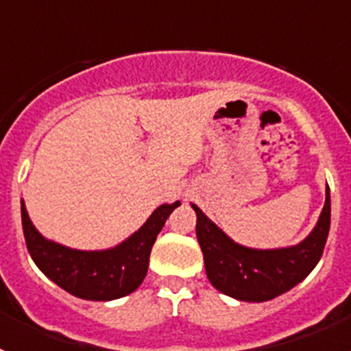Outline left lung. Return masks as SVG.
<instances>
[{"label": "left lung", "mask_w": 351, "mask_h": 351, "mask_svg": "<svg viewBox=\"0 0 351 351\" xmlns=\"http://www.w3.org/2000/svg\"><path fill=\"white\" fill-rule=\"evenodd\" d=\"M197 239L202 247L209 281L216 290L246 302H263L281 295L320 262L330 228V193L325 197L320 219L311 234L297 246L281 250H253L234 243L197 206Z\"/></svg>", "instance_id": "obj_1"}]
</instances>
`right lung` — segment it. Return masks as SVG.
Wrapping results in <instances>:
<instances>
[{
  "label": "right lung",
  "mask_w": 351,
  "mask_h": 351,
  "mask_svg": "<svg viewBox=\"0 0 351 351\" xmlns=\"http://www.w3.org/2000/svg\"><path fill=\"white\" fill-rule=\"evenodd\" d=\"M181 202L163 204L119 246L104 251H79L47 241L27 216L21 200L26 246L40 271L71 295L86 300H114L137 290L149 267L151 247L167 218Z\"/></svg>",
  "instance_id": "obj_1"
}]
</instances>
